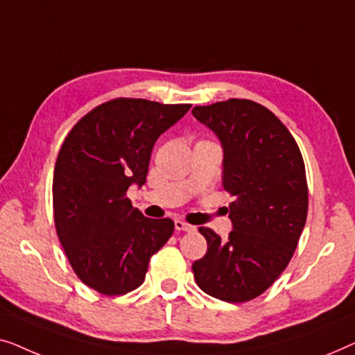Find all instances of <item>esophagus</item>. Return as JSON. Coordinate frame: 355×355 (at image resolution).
I'll return each instance as SVG.
<instances>
[{
  "mask_svg": "<svg viewBox=\"0 0 355 355\" xmlns=\"http://www.w3.org/2000/svg\"><path fill=\"white\" fill-rule=\"evenodd\" d=\"M175 230H178V232H194L196 227L189 225V223L183 222V220H175Z\"/></svg>",
  "mask_w": 355,
  "mask_h": 355,
  "instance_id": "34e87169",
  "label": "esophagus"
}]
</instances>
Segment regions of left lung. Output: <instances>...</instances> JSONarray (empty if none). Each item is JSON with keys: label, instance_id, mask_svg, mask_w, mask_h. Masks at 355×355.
<instances>
[{"label": "left lung", "instance_id": "left-lung-1", "mask_svg": "<svg viewBox=\"0 0 355 355\" xmlns=\"http://www.w3.org/2000/svg\"><path fill=\"white\" fill-rule=\"evenodd\" d=\"M223 148V188L233 196L227 241L199 227L207 252L193 263L198 286L225 302H246L275 283L306 225L309 189L296 139L282 121L251 99L193 107Z\"/></svg>", "mask_w": 355, "mask_h": 355}]
</instances>
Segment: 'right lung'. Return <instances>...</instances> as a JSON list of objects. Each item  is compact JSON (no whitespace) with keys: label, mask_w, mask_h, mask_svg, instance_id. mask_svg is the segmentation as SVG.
Returning a JSON list of instances; mask_svg holds the SVG:
<instances>
[{"label":"right lung","mask_w":355,"mask_h":355,"mask_svg":"<svg viewBox=\"0 0 355 355\" xmlns=\"http://www.w3.org/2000/svg\"><path fill=\"white\" fill-rule=\"evenodd\" d=\"M191 104L116 98L69 132L53 177L54 227L76 275L104 296L144 282L149 259L172 236V218H148L127 189L146 182L156 139Z\"/></svg>","instance_id":"right-lung-1"}]
</instances>
